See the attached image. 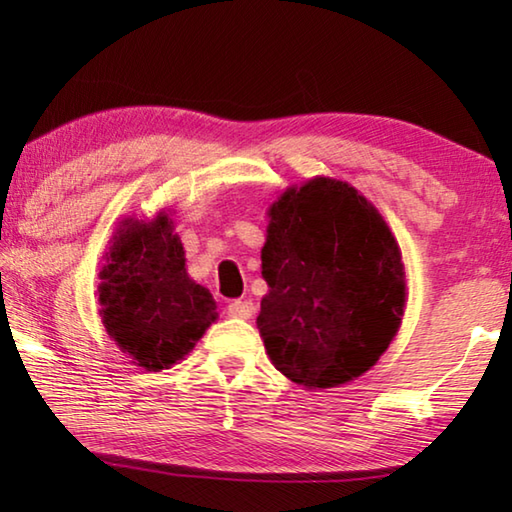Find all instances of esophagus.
<instances>
[{
  "instance_id": "obj_1",
  "label": "esophagus",
  "mask_w": 512,
  "mask_h": 512,
  "mask_svg": "<svg viewBox=\"0 0 512 512\" xmlns=\"http://www.w3.org/2000/svg\"><path fill=\"white\" fill-rule=\"evenodd\" d=\"M253 314H255V307L250 300H235L228 305V316H232V318L248 320V318H253Z\"/></svg>"
}]
</instances>
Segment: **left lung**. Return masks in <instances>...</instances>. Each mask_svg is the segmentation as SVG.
<instances>
[{
    "instance_id": "8db88e82",
    "label": "left lung",
    "mask_w": 512,
    "mask_h": 512,
    "mask_svg": "<svg viewBox=\"0 0 512 512\" xmlns=\"http://www.w3.org/2000/svg\"><path fill=\"white\" fill-rule=\"evenodd\" d=\"M257 316L284 377L320 391L361 377L395 339L406 307L400 246L359 189L316 176L268 207Z\"/></svg>"
}]
</instances>
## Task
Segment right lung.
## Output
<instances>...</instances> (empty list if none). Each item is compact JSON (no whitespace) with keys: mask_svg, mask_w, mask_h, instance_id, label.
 Returning <instances> with one entry per match:
<instances>
[{"mask_svg":"<svg viewBox=\"0 0 512 512\" xmlns=\"http://www.w3.org/2000/svg\"><path fill=\"white\" fill-rule=\"evenodd\" d=\"M103 259L97 298L110 339L149 372L183 361L219 314L212 293L187 275L169 212L119 221Z\"/></svg>","mask_w":512,"mask_h":512,"instance_id":"add662e5","label":"right lung"}]
</instances>
